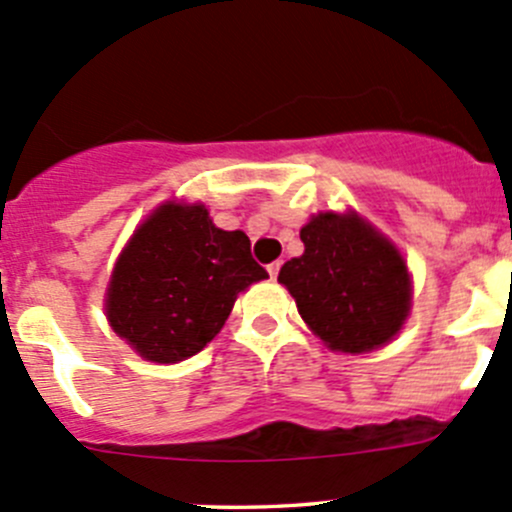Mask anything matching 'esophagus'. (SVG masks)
Listing matches in <instances>:
<instances>
[{
	"label": "esophagus",
	"mask_w": 512,
	"mask_h": 512,
	"mask_svg": "<svg viewBox=\"0 0 512 512\" xmlns=\"http://www.w3.org/2000/svg\"><path fill=\"white\" fill-rule=\"evenodd\" d=\"M280 267H282V262H280V260L272 262V265H267V272H270L272 280H275V277H277V272H280Z\"/></svg>",
	"instance_id": "obj_1"
}]
</instances>
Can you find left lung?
<instances>
[{"instance_id":"8db88e82","label":"left lung","mask_w":512,"mask_h":512,"mask_svg":"<svg viewBox=\"0 0 512 512\" xmlns=\"http://www.w3.org/2000/svg\"><path fill=\"white\" fill-rule=\"evenodd\" d=\"M304 255L277 280L327 347L361 354L389 342L411 307L404 257L359 215L319 213L299 232Z\"/></svg>"}]
</instances>
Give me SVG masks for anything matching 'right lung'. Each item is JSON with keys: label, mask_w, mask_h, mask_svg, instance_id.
Masks as SVG:
<instances>
[{"label": "right lung", "mask_w": 512, "mask_h": 512, "mask_svg": "<svg viewBox=\"0 0 512 512\" xmlns=\"http://www.w3.org/2000/svg\"><path fill=\"white\" fill-rule=\"evenodd\" d=\"M265 277L245 232L215 227L203 205H160L118 257L108 322L143 359L175 364L198 354L237 294Z\"/></svg>", "instance_id": "obj_1"}]
</instances>
